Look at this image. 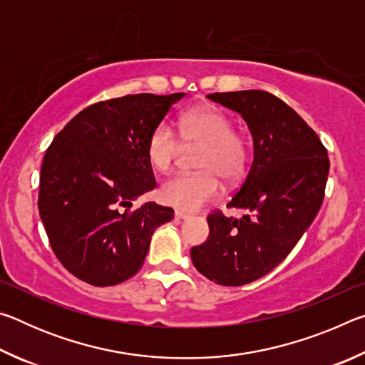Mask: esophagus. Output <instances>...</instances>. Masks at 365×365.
<instances>
[{
  "mask_svg": "<svg viewBox=\"0 0 365 365\" xmlns=\"http://www.w3.org/2000/svg\"><path fill=\"white\" fill-rule=\"evenodd\" d=\"M174 215H175V219H177V220H185V219H188V217H190V214L183 212V211H175V212H174Z\"/></svg>",
  "mask_w": 365,
  "mask_h": 365,
  "instance_id": "esophagus-1",
  "label": "esophagus"
}]
</instances>
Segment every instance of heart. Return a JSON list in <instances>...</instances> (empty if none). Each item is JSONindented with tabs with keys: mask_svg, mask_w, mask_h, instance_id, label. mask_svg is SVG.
I'll use <instances>...</instances> for the list:
<instances>
[{
	"mask_svg": "<svg viewBox=\"0 0 365 365\" xmlns=\"http://www.w3.org/2000/svg\"><path fill=\"white\" fill-rule=\"evenodd\" d=\"M180 137L188 145L202 143L196 174H175L160 185L159 196L165 205L180 211H197L215 200L220 191L219 177L237 182L250 163V143L233 120L214 106H195L178 117ZM148 159L154 169L168 172L180 153V140L168 122L153 128L146 141Z\"/></svg>",
	"mask_w": 365,
	"mask_h": 365,
	"instance_id": "heart-1",
	"label": "heart"
}]
</instances>
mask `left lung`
Here are the masks:
<instances>
[{"label": "left lung", "mask_w": 365, "mask_h": 365, "mask_svg": "<svg viewBox=\"0 0 365 365\" xmlns=\"http://www.w3.org/2000/svg\"><path fill=\"white\" fill-rule=\"evenodd\" d=\"M207 98L248 123L255 158L228 207L251 214L242 219L209 214V237L191 248V261L209 280L240 287L275 269L312 224L324 201L330 160L317 133L267 91Z\"/></svg>", "instance_id": "1"}]
</instances>
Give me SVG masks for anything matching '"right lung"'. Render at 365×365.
<instances>
[{
    "instance_id": "right-lung-1",
    "label": "right lung",
    "mask_w": 365,
    "mask_h": 365,
    "mask_svg": "<svg viewBox=\"0 0 365 365\" xmlns=\"http://www.w3.org/2000/svg\"><path fill=\"white\" fill-rule=\"evenodd\" d=\"M185 93L127 95L85 108L54 137L40 174L38 211L59 262L93 287H113L145 262L174 209L133 201L156 188L148 137Z\"/></svg>"
}]
</instances>
